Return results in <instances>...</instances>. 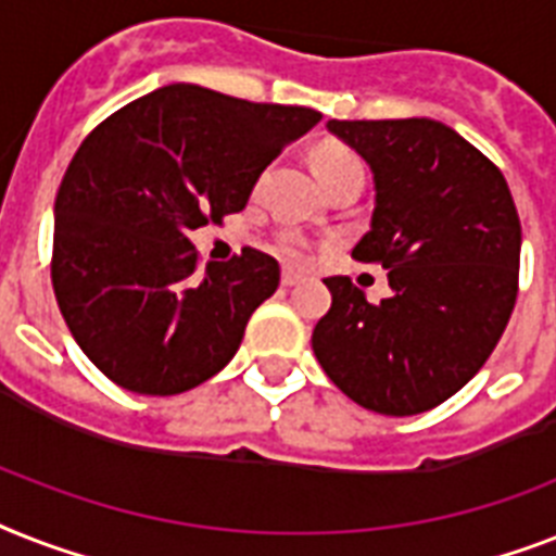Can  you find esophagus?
Here are the masks:
<instances>
[{
  "instance_id": "34e87169",
  "label": "esophagus",
  "mask_w": 556,
  "mask_h": 556,
  "mask_svg": "<svg viewBox=\"0 0 556 556\" xmlns=\"http://www.w3.org/2000/svg\"><path fill=\"white\" fill-rule=\"evenodd\" d=\"M300 279H302V274H296V270H291V268L282 270V286L286 288H293L296 282H300Z\"/></svg>"
}]
</instances>
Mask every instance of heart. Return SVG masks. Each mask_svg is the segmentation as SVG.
I'll use <instances>...</instances> for the list:
<instances>
[{
    "label": "heart",
    "instance_id": "heart-1",
    "mask_svg": "<svg viewBox=\"0 0 556 556\" xmlns=\"http://www.w3.org/2000/svg\"><path fill=\"white\" fill-rule=\"evenodd\" d=\"M314 170H317L319 182L325 179H333V176L349 174V170H363V162L356 160V153L342 146H319L314 151ZM279 254L291 260V263H302L308 251H305V242L296 237H282L279 239Z\"/></svg>",
    "mask_w": 556,
    "mask_h": 556
}]
</instances>
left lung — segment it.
<instances>
[{
	"label": "left lung",
	"mask_w": 556,
	"mask_h": 556,
	"mask_svg": "<svg viewBox=\"0 0 556 556\" xmlns=\"http://www.w3.org/2000/svg\"><path fill=\"white\" fill-rule=\"evenodd\" d=\"M374 176L359 263L388 268L377 305L349 277L325 279L331 311L311 345L342 394L388 417L454 396L503 337L520 277V216L497 165L445 122L328 119Z\"/></svg>",
	"instance_id": "left-lung-1"
}]
</instances>
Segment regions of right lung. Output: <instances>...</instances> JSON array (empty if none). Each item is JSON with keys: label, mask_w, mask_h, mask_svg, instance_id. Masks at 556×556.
<instances>
[{"label": "right lung", "mask_w": 556, "mask_h": 556, "mask_svg": "<svg viewBox=\"0 0 556 556\" xmlns=\"http://www.w3.org/2000/svg\"><path fill=\"white\" fill-rule=\"evenodd\" d=\"M319 111L263 105L174 83L90 130L53 205V291L90 363L134 394L211 380L279 286L274 256L245 248L197 268L188 233L242 211L282 148Z\"/></svg>", "instance_id": "obj_1"}]
</instances>
